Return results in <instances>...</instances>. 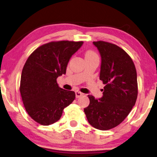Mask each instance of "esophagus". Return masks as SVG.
<instances>
[{
	"mask_svg": "<svg viewBox=\"0 0 157 157\" xmlns=\"http://www.w3.org/2000/svg\"><path fill=\"white\" fill-rule=\"evenodd\" d=\"M75 95H76V98H79V97H81V96L83 95V93L79 92V91H76L75 92Z\"/></svg>",
	"mask_w": 157,
	"mask_h": 157,
	"instance_id": "obj_1",
	"label": "esophagus"
}]
</instances>
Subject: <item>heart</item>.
<instances>
[{
  "label": "heart",
  "mask_w": 157,
  "mask_h": 157,
  "mask_svg": "<svg viewBox=\"0 0 157 157\" xmlns=\"http://www.w3.org/2000/svg\"><path fill=\"white\" fill-rule=\"evenodd\" d=\"M98 58V56L93 50H87L85 52V58Z\"/></svg>",
  "instance_id": "1"
}]
</instances>
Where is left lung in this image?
Instances as JSON below:
<instances>
[{
	"label": "left lung",
	"instance_id": "8db88e82",
	"mask_svg": "<svg viewBox=\"0 0 157 157\" xmlns=\"http://www.w3.org/2000/svg\"><path fill=\"white\" fill-rule=\"evenodd\" d=\"M101 56L99 78L105 85L103 95L84 109L89 123L100 130L117 126L126 119L138 96L137 73L133 60L122 48L104 41H93Z\"/></svg>",
	"mask_w": 157,
	"mask_h": 157
}]
</instances>
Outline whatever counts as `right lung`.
Returning <instances> with one entry per match:
<instances>
[{
  "mask_svg": "<svg viewBox=\"0 0 157 157\" xmlns=\"http://www.w3.org/2000/svg\"><path fill=\"white\" fill-rule=\"evenodd\" d=\"M83 41H56L35 50L24 65L19 90L24 107L37 123L48 126L60 120L75 93L59 87L57 78L66 74L70 58Z\"/></svg>",
  "mask_w": 157,
  "mask_h": 157,
  "instance_id": "right-lung-1",
  "label": "right lung"
}]
</instances>
